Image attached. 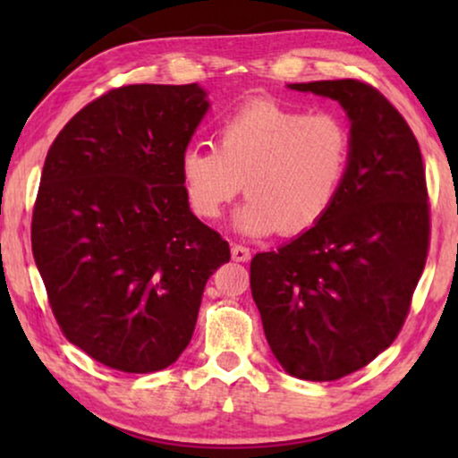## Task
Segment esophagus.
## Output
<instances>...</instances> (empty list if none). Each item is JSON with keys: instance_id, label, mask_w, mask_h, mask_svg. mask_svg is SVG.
I'll list each match as a JSON object with an SVG mask.
<instances>
[{"instance_id": "34e87169", "label": "esophagus", "mask_w": 458, "mask_h": 458, "mask_svg": "<svg viewBox=\"0 0 458 458\" xmlns=\"http://www.w3.org/2000/svg\"><path fill=\"white\" fill-rule=\"evenodd\" d=\"M231 256H233V260L237 262H248L250 260V250L246 246H242V243H231Z\"/></svg>"}]
</instances>
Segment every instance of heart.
Wrapping results in <instances>:
<instances>
[{
    "mask_svg": "<svg viewBox=\"0 0 458 458\" xmlns=\"http://www.w3.org/2000/svg\"><path fill=\"white\" fill-rule=\"evenodd\" d=\"M350 160L352 133L344 118L259 99L218 124L215 148L183 149L181 181L191 212L204 221H216L243 183L240 229L293 237L329 215Z\"/></svg>",
    "mask_w": 458,
    "mask_h": 458,
    "instance_id": "1",
    "label": "heart"
}]
</instances>
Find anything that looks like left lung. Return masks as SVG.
I'll list each match as a JSON object with an SVG mask.
<instances>
[{
	"mask_svg": "<svg viewBox=\"0 0 458 458\" xmlns=\"http://www.w3.org/2000/svg\"><path fill=\"white\" fill-rule=\"evenodd\" d=\"M348 112L352 160L317 227L250 262L275 359L293 377L334 381L390 346L409 317L429 250L421 149L404 116L356 79L290 85Z\"/></svg>",
	"mask_w": 458,
	"mask_h": 458,
	"instance_id": "left-lung-1",
	"label": "left lung"
}]
</instances>
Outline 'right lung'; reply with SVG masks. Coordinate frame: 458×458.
<instances>
[{
  "label": "right lung",
  "instance_id": "obj_1",
  "mask_svg": "<svg viewBox=\"0 0 458 458\" xmlns=\"http://www.w3.org/2000/svg\"><path fill=\"white\" fill-rule=\"evenodd\" d=\"M208 110L190 85H124L55 137L30 243L66 340L124 373L173 365L229 243L190 210L181 154Z\"/></svg>",
  "mask_w": 458,
  "mask_h": 458
}]
</instances>
